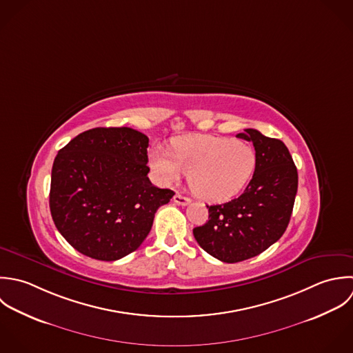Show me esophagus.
<instances>
[{"instance_id": "esophagus-1", "label": "esophagus", "mask_w": 353, "mask_h": 353, "mask_svg": "<svg viewBox=\"0 0 353 353\" xmlns=\"http://www.w3.org/2000/svg\"><path fill=\"white\" fill-rule=\"evenodd\" d=\"M174 203L178 204V205H183V207H185V205H189V204L192 203V200H190L189 197H185V196L176 193V194L174 196Z\"/></svg>"}]
</instances>
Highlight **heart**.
<instances>
[{"instance_id": "obj_1", "label": "heart", "mask_w": 353, "mask_h": 353, "mask_svg": "<svg viewBox=\"0 0 353 353\" xmlns=\"http://www.w3.org/2000/svg\"><path fill=\"white\" fill-rule=\"evenodd\" d=\"M150 167L164 183L189 174L192 192L207 201H226L248 185L256 170L254 149L242 141L215 135H185L172 141V152L154 146Z\"/></svg>"}]
</instances>
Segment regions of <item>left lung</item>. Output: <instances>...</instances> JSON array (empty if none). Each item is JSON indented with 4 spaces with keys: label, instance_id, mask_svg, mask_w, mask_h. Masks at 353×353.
<instances>
[{
    "label": "left lung",
    "instance_id": "obj_1",
    "mask_svg": "<svg viewBox=\"0 0 353 353\" xmlns=\"http://www.w3.org/2000/svg\"><path fill=\"white\" fill-rule=\"evenodd\" d=\"M254 146V174L234 200L207 205L205 225L193 229L199 245L225 263L254 257L285 233L297 193L299 175L286 145L254 128L236 134Z\"/></svg>",
    "mask_w": 353,
    "mask_h": 353
}]
</instances>
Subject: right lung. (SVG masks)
Masks as SVG:
<instances>
[{
  "label": "right lung",
  "mask_w": 353,
  "mask_h": 353,
  "mask_svg": "<svg viewBox=\"0 0 353 353\" xmlns=\"http://www.w3.org/2000/svg\"><path fill=\"white\" fill-rule=\"evenodd\" d=\"M149 138L130 127H97L59 150L49 207L67 242L92 259L114 261L139 248L159 207L175 194L148 178Z\"/></svg>",
  "instance_id": "obj_1"
}]
</instances>
